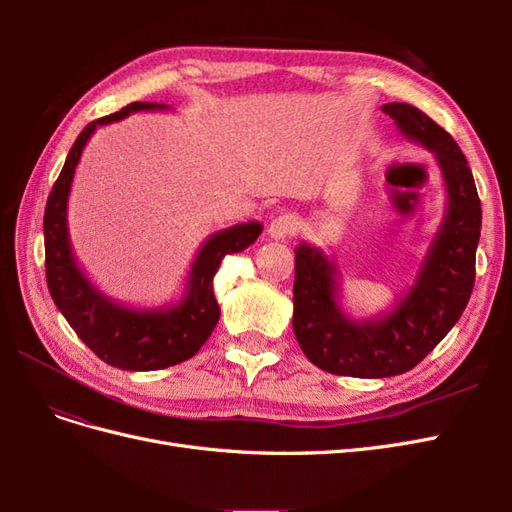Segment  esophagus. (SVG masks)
Instances as JSON below:
<instances>
[{
  "label": "esophagus",
  "instance_id": "obj_1",
  "mask_svg": "<svg viewBox=\"0 0 512 512\" xmlns=\"http://www.w3.org/2000/svg\"><path fill=\"white\" fill-rule=\"evenodd\" d=\"M299 232V220L292 213H282L271 220L269 224V237L271 239H286Z\"/></svg>",
  "mask_w": 512,
  "mask_h": 512
}]
</instances>
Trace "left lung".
I'll return each instance as SVG.
<instances>
[{
    "label": "left lung",
    "mask_w": 512,
    "mask_h": 512,
    "mask_svg": "<svg viewBox=\"0 0 512 512\" xmlns=\"http://www.w3.org/2000/svg\"><path fill=\"white\" fill-rule=\"evenodd\" d=\"M382 111L406 138L433 151L448 207L416 284L378 320H350L337 305L333 262L307 243L294 250L292 329L307 359L335 376L389 378L410 371L455 327L474 288L483 211L466 156L412 104L391 102Z\"/></svg>",
    "instance_id": "8db88e82"
}]
</instances>
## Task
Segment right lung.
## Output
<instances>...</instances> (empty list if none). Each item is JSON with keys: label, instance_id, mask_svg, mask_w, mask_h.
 <instances>
[{"label": "right lung", "instance_id": "obj_1", "mask_svg": "<svg viewBox=\"0 0 512 512\" xmlns=\"http://www.w3.org/2000/svg\"><path fill=\"white\" fill-rule=\"evenodd\" d=\"M166 104L132 102L121 111L91 121L76 138L44 209L46 284L57 309L83 344L108 365L128 371H153L192 359L220 320L213 297V275L226 254L243 252L262 232L247 222L215 232L200 247L188 275L185 297L162 309H132L113 303L91 284L72 256L68 237V194L83 147L98 126L119 121L136 111H164Z\"/></svg>", "mask_w": 512, "mask_h": 512}]
</instances>
